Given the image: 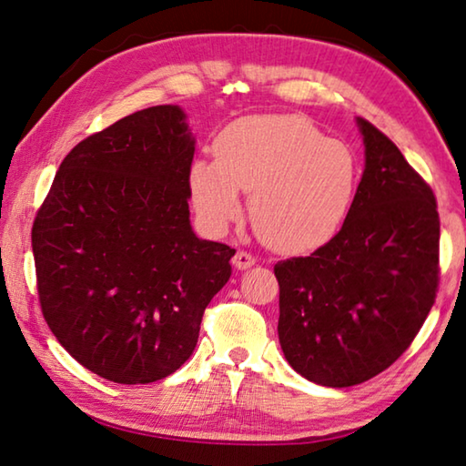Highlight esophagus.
I'll list each match as a JSON object with an SVG mask.
<instances>
[{
    "label": "esophagus",
    "instance_id": "1",
    "mask_svg": "<svg viewBox=\"0 0 466 466\" xmlns=\"http://www.w3.org/2000/svg\"><path fill=\"white\" fill-rule=\"evenodd\" d=\"M257 263V258L250 255V252H244V250H238L234 255V258H232V265L236 267V269L238 271H244V269H248V267H252Z\"/></svg>",
    "mask_w": 466,
    "mask_h": 466
}]
</instances>
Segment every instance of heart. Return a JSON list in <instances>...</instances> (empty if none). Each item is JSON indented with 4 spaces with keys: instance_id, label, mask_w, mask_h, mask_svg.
I'll use <instances>...</instances> for the list:
<instances>
[{
    "instance_id": "1",
    "label": "heart",
    "mask_w": 466,
    "mask_h": 466,
    "mask_svg": "<svg viewBox=\"0 0 466 466\" xmlns=\"http://www.w3.org/2000/svg\"><path fill=\"white\" fill-rule=\"evenodd\" d=\"M216 154L218 160L199 157L188 172L195 211L211 232L240 218V191H248L263 242L302 252L330 238L350 208L356 187L351 147L302 116H244L219 133Z\"/></svg>"
}]
</instances>
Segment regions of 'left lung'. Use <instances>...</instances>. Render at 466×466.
Returning a JSON list of instances; mask_svg holds the SVG:
<instances>
[{"mask_svg":"<svg viewBox=\"0 0 466 466\" xmlns=\"http://www.w3.org/2000/svg\"><path fill=\"white\" fill-rule=\"evenodd\" d=\"M364 172L347 218L310 257L275 265L288 364L330 389L366 382L403 353L436 299L431 188L372 123L356 119Z\"/></svg>","mask_w":466,"mask_h":466,"instance_id":"obj_1","label":"left lung"}]
</instances>
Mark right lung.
<instances>
[{
	"mask_svg": "<svg viewBox=\"0 0 466 466\" xmlns=\"http://www.w3.org/2000/svg\"><path fill=\"white\" fill-rule=\"evenodd\" d=\"M195 136L178 105L137 110L66 156L33 226L53 335L90 372L162 380L185 364L234 248L193 232Z\"/></svg>",
	"mask_w": 466,
	"mask_h": 466,
	"instance_id": "obj_1",
	"label": "right lung"
}]
</instances>
